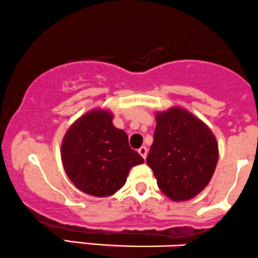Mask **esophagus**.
<instances>
[{
    "instance_id": "34e87169",
    "label": "esophagus",
    "mask_w": 258,
    "mask_h": 258,
    "mask_svg": "<svg viewBox=\"0 0 258 258\" xmlns=\"http://www.w3.org/2000/svg\"><path fill=\"white\" fill-rule=\"evenodd\" d=\"M139 153H140V156L142 157V158L144 159H146V157H147V148L145 147V146H142V147H140L139 148V151H138Z\"/></svg>"
}]
</instances>
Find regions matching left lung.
Returning a JSON list of instances; mask_svg holds the SVG:
<instances>
[{
	"mask_svg": "<svg viewBox=\"0 0 258 258\" xmlns=\"http://www.w3.org/2000/svg\"><path fill=\"white\" fill-rule=\"evenodd\" d=\"M153 144L146 163L157 184L174 202L188 201L213 176L219 146L211 130L183 108L157 113Z\"/></svg>",
	"mask_w": 258,
	"mask_h": 258,
	"instance_id": "8db88e82",
	"label": "left lung"
}]
</instances>
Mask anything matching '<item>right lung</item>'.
I'll use <instances>...</instances> for the list:
<instances>
[{"instance_id":"right-lung-1","label":"right lung","mask_w":258,"mask_h":258,"mask_svg":"<svg viewBox=\"0 0 258 258\" xmlns=\"http://www.w3.org/2000/svg\"><path fill=\"white\" fill-rule=\"evenodd\" d=\"M66 174L77 188L107 197L124 186L129 170L144 158L129 146L128 135L112 123L107 111L94 110L70 126L61 145Z\"/></svg>"}]
</instances>
